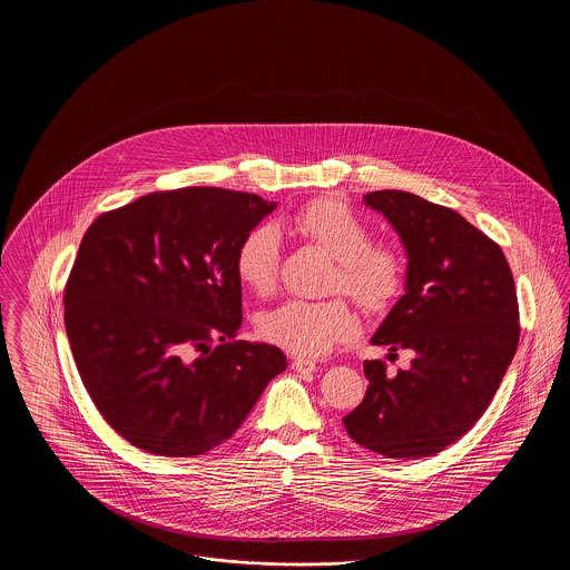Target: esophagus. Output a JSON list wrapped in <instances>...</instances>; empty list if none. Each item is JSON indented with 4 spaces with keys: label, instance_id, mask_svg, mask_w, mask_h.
Masks as SVG:
<instances>
[{
    "label": "esophagus",
    "instance_id": "34e87169",
    "mask_svg": "<svg viewBox=\"0 0 570 570\" xmlns=\"http://www.w3.org/2000/svg\"><path fill=\"white\" fill-rule=\"evenodd\" d=\"M293 370L298 374H312L318 370L316 361H309V358H293Z\"/></svg>",
    "mask_w": 570,
    "mask_h": 570
}]
</instances>
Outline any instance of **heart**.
<instances>
[{
  "instance_id": "b5f03b06",
  "label": "heart",
  "mask_w": 570,
  "mask_h": 570,
  "mask_svg": "<svg viewBox=\"0 0 570 570\" xmlns=\"http://www.w3.org/2000/svg\"><path fill=\"white\" fill-rule=\"evenodd\" d=\"M293 230L305 242L323 247L335 258L333 291H344L370 312H386L402 295L406 265L402 254L386 244H372L367 224L333 198L301 207L291 217ZM235 273L245 288L258 297L272 295L279 277V239L272 226L252 228L237 245ZM265 342L297 356H321L353 340L358 323L344 297L305 301L291 298L258 316Z\"/></svg>"
}]
</instances>
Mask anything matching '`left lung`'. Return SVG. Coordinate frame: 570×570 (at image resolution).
Instances as JSON below:
<instances>
[{
	"label": "left lung",
	"mask_w": 570,
	"mask_h": 570,
	"mask_svg": "<svg viewBox=\"0 0 570 570\" xmlns=\"http://www.w3.org/2000/svg\"><path fill=\"white\" fill-rule=\"evenodd\" d=\"M365 205L393 224L407 254L406 295L372 344L414 356L395 376L384 361L363 363L367 393L344 428L384 458H430L483 416L515 356L513 273L502 247L449 207L402 190L370 191Z\"/></svg>",
	"instance_id": "1"
}]
</instances>
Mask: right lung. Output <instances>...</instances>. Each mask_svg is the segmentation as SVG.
Listing matches in <instances>:
<instances>
[{
  "mask_svg": "<svg viewBox=\"0 0 570 570\" xmlns=\"http://www.w3.org/2000/svg\"><path fill=\"white\" fill-rule=\"evenodd\" d=\"M273 209L247 191H151L82 235L63 291L66 333L91 402L136 449H216L286 370L279 348L235 340V252Z\"/></svg>",
  "mask_w": 570,
  "mask_h": 570,
  "instance_id": "obj_1",
  "label": "right lung"
}]
</instances>
